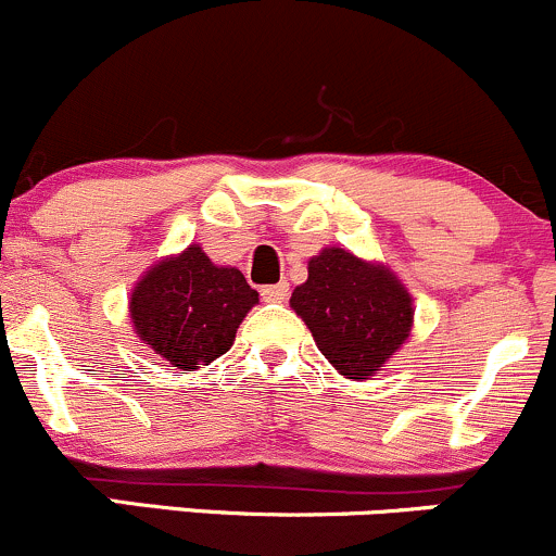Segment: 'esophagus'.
Returning a JSON list of instances; mask_svg holds the SVG:
<instances>
[{
	"label": "esophagus",
	"mask_w": 556,
	"mask_h": 556,
	"mask_svg": "<svg viewBox=\"0 0 556 556\" xmlns=\"http://www.w3.org/2000/svg\"><path fill=\"white\" fill-rule=\"evenodd\" d=\"M288 295H290V285L285 282V279L277 285H266V288H261V298L268 303H282L288 301Z\"/></svg>",
	"instance_id": "1"
}]
</instances>
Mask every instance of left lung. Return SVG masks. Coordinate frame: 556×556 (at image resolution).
<instances>
[{
	"instance_id": "left-lung-1",
	"label": "left lung",
	"mask_w": 556,
	"mask_h": 556,
	"mask_svg": "<svg viewBox=\"0 0 556 556\" xmlns=\"http://www.w3.org/2000/svg\"><path fill=\"white\" fill-rule=\"evenodd\" d=\"M290 306L325 359L354 381L381 370L413 327L405 285L386 266L341 248H325L308 261V279L293 290Z\"/></svg>"
}]
</instances>
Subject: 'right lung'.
<instances>
[{
  "instance_id": "1",
  "label": "right lung",
  "mask_w": 556,
  "mask_h": 556,
  "mask_svg": "<svg viewBox=\"0 0 556 556\" xmlns=\"http://www.w3.org/2000/svg\"><path fill=\"white\" fill-rule=\"evenodd\" d=\"M258 303L239 268L215 266L200 244L140 277L130 319L146 346L178 370H197L231 349L237 327Z\"/></svg>"
}]
</instances>
